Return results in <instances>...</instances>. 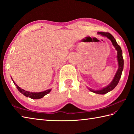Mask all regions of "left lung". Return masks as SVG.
Segmentation results:
<instances>
[{
    "mask_svg": "<svg viewBox=\"0 0 134 134\" xmlns=\"http://www.w3.org/2000/svg\"><path fill=\"white\" fill-rule=\"evenodd\" d=\"M98 35H100L104 37H106L108 39H109L110 41L112 42V45L115 48L116 50L117 51V59L118 62V69L117 72H116V74L113 78L112 81L110 82V84H109L106 87H103L102 89L100 90H93L91 88H88L90 91L92 92H93L96 94H105L107 93L112 91L113 89H115V87L117 86L119 80L121 78V73L123 70V66H124V60L123 58V53H122V51L121 49V47L119 46L117 42H116V40L113 37V36L110 34L109 33L107 32H99L97 33Z\"/></svg>",
    "mask_w": 134,
    "mask_h": 134,
    "instance_id": "1",
    "label": "left lung"
}]
</instances>
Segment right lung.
Here are the masks:
<instances>
[{"label": "right lung", "mask_w": 134, "mask_h": 134, "mask_svg": "<svg viewBox=\"0 0 134 134\" xmlns=\"http://www.w3.org/2000/svg\"><path fill=\"white\" fill-rule=\"evenodd\" d=\"M11 79H12L14 85H15L16 88L19 91L20 93H21L22 94H24L25 96L27 97H29L32 99H40L43 97H44L45 95H47V94L49 93L51 91V90H52V89H48L47 90L43 91V92H29V91H26L21 89V87H19L18 85L14 82L12 78H11Z\"/></svg>", "instance_id": "obj_1"}]
</instances>
